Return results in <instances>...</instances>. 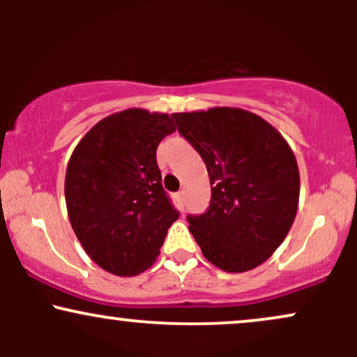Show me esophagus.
I'll list each match as a JSON object with an SVG mask.
<instances>
[{"label":"esophagus","mask_w":357,"mask_h":357,"mask_svg":"<svg viewBox=\"0 0 357 357\" xmlns=\"http://www.w3.org/2000/svg\"><path fill=\"white\" fill-rule=\"evenodd\" d=\"M174 198H176V203H178L179 206H183V203H184V192H183V191L176 192V195H174Z\"/></svg>","instance_id":"esophagus-1"}]
</instances>
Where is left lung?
I'll list each match as a JSON object with an SVG mask.
<instances>
[{
    "label": "left lung",
    "instance_id": "obj_1",
    "mask_svg": "<svg viewBox=\"0 0 357 357\" xmlns=\"http://www.w3.org/2000/svg\"><path fill=\"white\" fill-rule=\"evenodd\" d=\"M173 119L210 176V208L188 215L204 258L230 273L258 267L296 220L301 178L292 149L275 127L243 109L213 107Z\"/></svg>",
    "mask_w": 357,
    "mask_h": 357
}]
</instances>
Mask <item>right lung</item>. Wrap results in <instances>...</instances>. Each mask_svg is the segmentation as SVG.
<instances>
[{"label":"right lung","instance_id":"add662e5","mask_svg":"<svg viewBox=\"0 0 357 357\" xmlns=\"http://www.w3.org/2000/svg\"><path fill=\"white\" fill-rule=\"evenodd\" d=\"M174 130L167 114L127 109L97 122L70 155V225L87 255L114 275L149 268L178 220L155 161L159 142Z\"/></svg>","mask_w":357,"mask_h":357}]
</instances>
